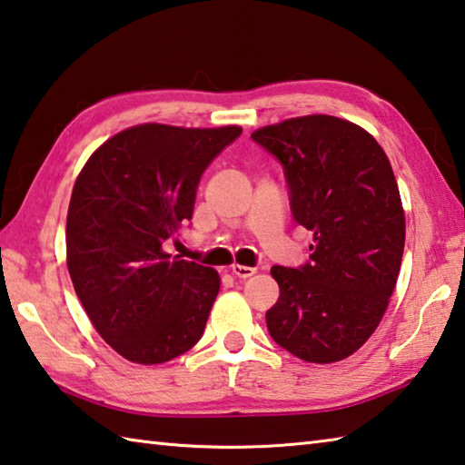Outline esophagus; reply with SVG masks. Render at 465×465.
I'll return each mask as SVG.
<instances>
[{
	"label": "esophagus",
	"instance_id": "1",
	"mask_svg": "<svg viewBox=\"0 0 465 465\" xmlns=\"http://www.w3.org/2000/svg\"><path fill=\"white\" fill-rule=\"evenodd\" d=\"M231 271H232V275H234V277H239V279H247V277H252V275H255V271H257V269H252V267H244V265H239V262H234V265L231 267Z\"/></svg>",
	"mask_w": 465,
	"mask_h": 465
}]
</instances>
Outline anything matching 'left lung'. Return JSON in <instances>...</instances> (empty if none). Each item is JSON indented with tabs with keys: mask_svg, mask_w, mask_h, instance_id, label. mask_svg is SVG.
I'll return each mask as SVG.
<instances>
[{
	"mask_svg": "<svg viewBox=\"0 0 465 465\" xmlns=\"http://www.w3.org/2000/svg\"><path fill=\"white\" fill-rule=\"evenodd\" d=\"M251 137L283 163L293 218L313 234L310 262L271 267L269 334L305 362L344 361L379 328L401 271L405 210L389 157L369 131L331 115Z\"/></svg>",
	"mask_w": 465,
	"mask_h": 465,
	"instance_id": "left-lung-1",
	"label": "left lung"
}]
</instances>
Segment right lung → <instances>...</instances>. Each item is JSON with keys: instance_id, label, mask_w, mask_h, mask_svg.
<instances>
[{"instance_id": "1", "label": "right lung", "mask_w": 465, "mask_h": 465, "mask_svg": "<svg viewBox=\"0 0 465 465\" xmlns=\"http://www.w3.org/2000/svg\"><path fill=\"white\" fill-rule=\"evenodd\" d=\"M241 131L134 125L96 147L78 173L68 273L94 330L129 362L163 364L204 334L221 277L172 257L163 241L190 221L200 176Z\"/></svg>"}]
</instances>
